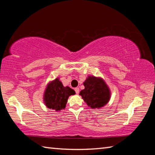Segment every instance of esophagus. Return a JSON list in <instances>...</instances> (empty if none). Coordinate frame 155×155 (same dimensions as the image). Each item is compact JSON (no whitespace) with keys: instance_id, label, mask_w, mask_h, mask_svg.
<instances>
[{"instance_id":"esophagus-1","label":"esophagus","mask_w":155,"mask_h":155,"mask_svg":"<svg viewBox=\"0 0 155 155\" xmlns=\"http://www.w3.org/2000/svg\"><path fill=\"white\" fill-rule=\"evenodd\" d=\"M74 91H75V92H76V93H77V94H78V93H79V88H74Z\"/></svg>"}]
</instances>
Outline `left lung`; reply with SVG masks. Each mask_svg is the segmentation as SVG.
Wrapping results in <instances>:
<instances>
[{"mask_svg": "<svg viewBox=\"0 0 155 155\" xmlns=\"http://www.w3.org/2000/svg\"><path fill=\"white\" fill-rule=\"evenodd\" d=\"M84 89L80 92L85 103L92 108L104 106L110 99V91L103 79L88 77L84 83Z\"/></svg>", "mask_w": 155, "mask_h": 155, "instance_id": "obj_1", "label": "left lung"}]
</instances>
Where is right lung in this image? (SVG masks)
Segmentation results:
<instances>
[{
  "mask_svg": "<svg viewBox=\"0 0 155 155\" xmlns=\"http://www.w3.org/2000/svg\"><path fill=\"white\" fill-rule=\"evenodd\" d=\"M75 92L70 87H64L58 78H56L49 84L45 91L44 99L48 108L55 110L64 109L68 98L74 94Z\"/></svg>",
  "mask_w": 155,
  "mask_h": 155,
  "instance_id": "add662e5",
  "label": "right lung"
}]
</instances>
